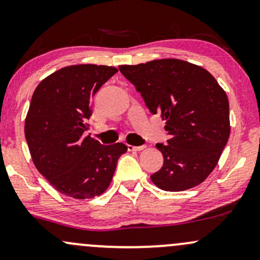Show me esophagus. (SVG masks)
<instances>
[{
    "label": "esophagus",
    "instance_id": "1",
    "mask_svg": "<svg viewBox=\"0 0 260 260\" xmlns=\"http://www.w3.org/2000/svg\"><path fill=\"white\" fill-rule=\"evenodd\" d=\"M127 148H129V151H135V152H140V151H143L146 147L145 146H127Z\"/></svg>",
    "mask_w": 260,
    "mask_h": 260
}]
</instances>
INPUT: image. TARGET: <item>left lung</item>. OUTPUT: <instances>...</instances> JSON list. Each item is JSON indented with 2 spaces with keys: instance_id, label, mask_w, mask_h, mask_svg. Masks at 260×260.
Here are the masks:
<instances>
[{
  "instance_id": "obj_1",
  "label": "left lung",
  "mask_w": 260,
  "mask_h": 260,
  "mask_svg": "<svg viewBox=\"0 0 260 260\" xmlns=\"http://www.w3.org/2000/svg\"><path fill=\"white\" fill-rule=\"evenodd\" d=\"M119 70L141 93L152 114L166 120L168 145L157 143L163 167L151 176L160 190L179 192L202 184L214 170L230 136L229 100L208 70L175 58Z\"/></svg>"
}]
</instances>
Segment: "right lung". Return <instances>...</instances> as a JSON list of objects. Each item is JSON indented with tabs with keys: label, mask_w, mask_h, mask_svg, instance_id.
<instances>
[{
	"label": "right lung",
	"mask_w": 260,
	"mask_h": 260,
	"mask_svg": "<svg viewBox=\"0 0 260 260\" xmlns=\"http://www.w3.org/2000/svg\"><path fill=\"white\" fill-rule=\"evenodd\" d=\"M118 72L96 64L69 66L45 78L34 91L24 133L34 166L58 192L75 200L100 196L111 185L117 161L127 151L103 146L84 131L94 93Z\"/></svg>",
	"instance_id": "obj_1"
}]
</instances>
